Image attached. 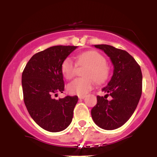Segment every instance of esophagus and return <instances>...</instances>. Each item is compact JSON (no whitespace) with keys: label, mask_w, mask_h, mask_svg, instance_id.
<instances>
[{"label":"esophagus","mask_w":157,"mask_h":157,"mask_svg":"<svg viewBox=\"0 0 157 157\" xmlns=\"http://www.w3.org/2000/svg\"><path fill=\"white\" fill-rule=\"evenodd\" d=\"M78 97H79V99H80V100L81 99L82 100V99H84L85 97H86V95H79Z\"/></svg>","instance_id":"34e87169"}]
</instances>
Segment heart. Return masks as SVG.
<instances>
[{"label":"heart","mask_w":157,"mask_h":157,"mask_svg":"<svg viewBox=\"0 0 157 157\" xmlns=\"http://www.w3.org/2000/svg\"><path fill=\"white\" fill-rule=\"evenodd\" d=\"M78 65H88L85 71L86 78H76L68 84L67 90L72 94L83 95L92 89L93 80L100 83L107 78L109 67L105 57L97 51L82 52L76 57ZM76 64L70 57H66L61 64V72L66 79L70 80L76 71Z\"/></svg>","instance_id":"b5f03b06"}]
</instances>
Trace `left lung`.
Returning a JSON list of instances; mask_svg holds the SVG:
<instances>
[{
  "mask_svg": "<svg viewBox=\"0 0 157 157\" xmlns=\"http://www.w3.org/2000/svg\"><path fill=\"white\" fill-rule=\"evenodd\" d=\"M103 51L113 65V73L107 86L102 89L105 97H97L91 117L97 125L113 130L123 125L134 112L142 90V75L135 59L125 50L109 45H94ZM112 97L110 101L107 100Z\"/></svg>",
  "mask_w": 157,
  "mask_h": 157,
  "instance_id": "8db88e82",
  "label": "left lung"
}]
</instances>
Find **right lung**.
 Masks as SVG:
<instances>
[{
    "instance_id": "right-lung-1",
    "label": "right lung",
    "mask_w": 157,
    "mask_h": 157,
    "mask_svg": "<svg viewBox=\"0 0 157 157\" xmlns=\"http://www.w3.org/2000/svg\"><path fill=\"white\" fill-rule=\"evenodd\" d=\"M77 46H55L37 52L22 73L23 101L34 121L45 130L59 132L71 122L77 96L55 100L64 91L61 64Z\"/></svg>"
}]
</instances>
